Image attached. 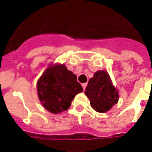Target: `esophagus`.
<instances>
[{"mask_svg":"<svg viewBox=\"0 0 152 152\" xmlns=\"http://www.w3.org/2000/svg\"><path fill=\"white\" fill-rule=\"evenodd\" d=\"M86 86H87V84H86V83H85V84H82V87H83V89H84V90L86 89Z\"/></svg>","mask_w":152,"mask_h":152,"instance_id":"34e87169","label":"esophagus"}]
</instances>
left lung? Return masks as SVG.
<instances>
[{
	"mask_svg": "<svg viewBox=\"0 0 152 152\" xmlns=\"http://www.w3.org/2000/svg\"><path fill=\"white\" fill-rule=\"evenodd\" d=\"M90 105L96 112L104 113L116 104L119 99L118 90L112 85L106 71H98L89 80L85 91Z\"/></svg>",
	"mask_w": 152,
	"mask_h": 152,
	"instance_id": "obj_1",
	"label": "left lung"
}]
</instances>
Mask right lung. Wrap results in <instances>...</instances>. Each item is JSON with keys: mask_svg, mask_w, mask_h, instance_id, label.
Instances as JSON below:
<instances>
[{"mask_svg": "<svg viewBox=\"0 0 152 152\" xmlns=\"http://www.w3.org/2000/svg\"><path fill=\"white\" fill-rule=\"evenodd\" d=\"M38 98L47 111L58 114L66 111L75 96L83 91L77 77L64 64H50L37 81Z\"/></svg>", "mask_w": 152, "mask_h": 152, "instance_id": "obj_1", "label": "right lung"}]
</instances>
